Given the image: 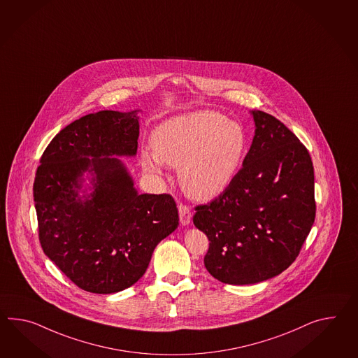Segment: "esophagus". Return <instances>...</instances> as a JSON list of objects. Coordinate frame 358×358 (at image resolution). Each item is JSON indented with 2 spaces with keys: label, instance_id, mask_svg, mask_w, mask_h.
Masks as SVG:
<instances>
[{
  "label": "esophagus",
  "instance_id": "34e87169",
  "mask_svg": "<svg viewBox=\"0 0 358 358\" xmlns=\"http://www.w3.org/2000/svg\"><path fill=\"white\" fill-rule=\"evenodd\" d=\"M178 213H180V221L182 225H189L192 222V210L187 206L178 204Z\"/></svg>",
  "mask_w": 358,
  "mask_h": 358
}]
</instances>
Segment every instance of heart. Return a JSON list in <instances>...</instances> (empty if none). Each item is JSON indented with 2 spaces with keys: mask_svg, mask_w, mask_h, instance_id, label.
<instances>
[{
  "mask_svg": "<svg viewBox=\"0 0 358 358\" xmlns=\"http://www.w3.org/2000/svg\"><path fill=\"white\" fill-rule=\"evenodd\" d=\"M154 151L142 152L150 173L164 164L178 166L183 192L194 201H210L234 180L247 150L244 129L225 115L201 110L171 117L152 133Z\"/></svg>",
  "mask_w": 358,
  "mask_h": 358,
  "instance_id": "b5f03b06",
  "label": "heart"
}]
</instances>
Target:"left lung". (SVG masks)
Masks as SVG:
<instances>
[{
	"mask_svg": "<svg viewBox=\"0 0 358 358\" xmlns=\"http://www.w3.org/2000/svg\"><path fill=\"white\" fill-rule=\"evenodd\" d=\"M251 114L256 129L243 166L216 199L195 207L192 217L210 241L206 269L227 285H253L286 271L315 217L306 146L274 116Z\"/></svg>",
	"mask_w": 358,
	"mask_h": 358,
	"instance_id": "1",
	"label": "left lung"
}]
</instances>
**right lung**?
<instances>
[{"label":"right lung","instance_id":"obj_1","mask_svg":"<svg viewBox=\"0 0 358 358\" xmlns=\"http://www.w3.org/2000/svg\"><path fill=\"white\" fill-rule=\"evenodd\" d=\"M138 110L99 111L62 129L34 183L45 255L78 287L114 294L145 274L157 243L178 227L169 194H138L120 159L137 154ZM94 192L80 190L83 173ZM84 192L83 196L78 192Z\"/></svg>","mask_w":358,"mask_h":358}]
</instances>
